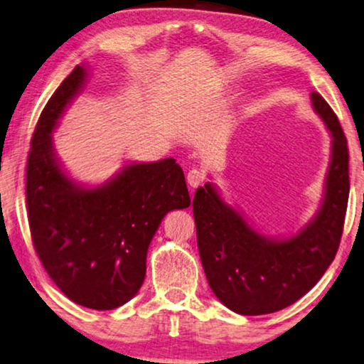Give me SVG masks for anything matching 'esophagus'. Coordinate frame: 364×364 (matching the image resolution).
I'll use <instances>...</instances> for the list:
<instances>
[{
	"label": "esophagus",
	"instance_id": "obj_1",
	"mask_svg": "<svg viewBox=\"0 0 364 364\" xmlns=\"http://www.w3.org/2000/svg\"><path fill=\"white\" fill-rule=\"evenodd\" d=\"M186 181H188V184L191 188H198L204 181V173L199 171V170H196V168L189 170L188 175H186Z\"/></svg>",
	"mask_w": 364,
	"mask_h": 364
}]
</instances>
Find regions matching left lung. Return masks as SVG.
<instances>
[{
    "mask_svg": "<svg viewBox=\"0 0 364 364\" xmlns=\"http://www.w3.org/2000/svg\"><path fill=\"white\" fill-rule=\"evenodd\" d=\"M313 107L332 136L324 200L301 232L287 240L257 233L207 183L194 194L198 247L207 282L228 309L243 316L290 306L313 288L337 255L350 180L347 137L328 103L313 92Z\"/></svg>",
    "mask_w": 364,
    "mask_h": 364,
    "instance_id": "1",
    "label": "left lung"
}]
</instances>
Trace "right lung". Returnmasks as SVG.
<instances>
[{
	"label": "right lung",
	"instance_id": "right-lung-1",
	"mask_svg": "<svg viewBox=\"0 0 364 364\" xmlns=\"http://www.w3.org/2000/svg\"><path fill=\"white\" fill-rule=\"evenodd\" d=\"M76 66L55 90L33 131L27 159L28 227L38 259L56 287L80 306L114 309L139 291L149 245L166 213L191 204L175 159L126 165L99 188L61 170L51 131L85 82Z\"/></svg>",
	"mask_w": 364,
	"mask_h": 364
}]
</instances>
